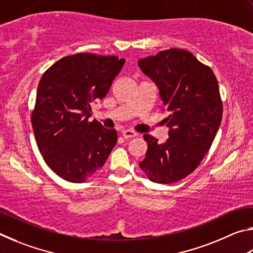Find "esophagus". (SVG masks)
<instances>
[{
  "label": "esophagus",
  "instance_id": "1",
  "mask_svg": "<svg viewBox=\"0 0 253 253\" xmlns=\"http://www.w3.org/2000/svg\"><path fill=\"white\" fill-rule=\"evenodd\" d=\"M122 135L124 139H130V138H134V136H138V133L133 130H124L122 132Z\"/></svg>",
  "mask_w": 253,
  "mask_h": 253
}]
</instances>
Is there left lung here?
Returning <instances> with one entry per match:
<instances>
[{
	"mask_svg": "<svg viewBox=\"0 0 253 253\" xmlns=\"http://www.w3.org/2000/svg\"><path fill=\"white\" fill-rule=\"evenodd\" d=\"M144 74L160 91L170 127L165 143L150 134L140 168L157 183H173L197 169L209 151L222 120L216 78L209 66L182 48H169L139 60Z\"/></svg>",
	"mask_w": 253,
	"mask_h": 253,
	"instance_id": "left-lung-1",
	"label": "left lung"
}]
</instances>
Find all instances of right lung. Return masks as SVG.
Segmentation results:
<instances>
[{
    "label": "right lung",
    "instance_id": "add662e5",
    "mask_svg": "<svg viewBox=\"0 0 253 253\" xmlns=\"http://www.w3.org/2000/svg\"><path fill=\"white\" fill-rule=\"evenodd\" d=\"M124 59L93 53L62 57L39 83L32 126L44 161L62 179L81 183L99 171L118 141L115 129L90 121L91 105L109 92Z\"/></svg>",
    "mask_w": 253,
    "mask_h": 253
}]
</instances>
